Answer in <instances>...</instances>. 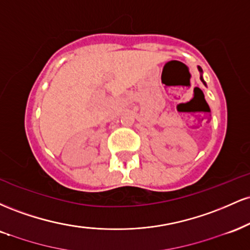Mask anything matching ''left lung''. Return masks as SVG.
<instances>
[{"label":"left lung","mask_w":250,"mask_h":250,"mask_svg":"<svg viewBox=\"0 0 250 250\" xmlns=\"http://www.w3.org/2000/svg\"><path fill=\"white\" fill-rule=\"evenodd\" d=\"M199 70L201 71V73H202V68H201V67H199ZM200 79H201V81H202V82H203V83H205V84H206V82H205V80H203V77H202V76H201V77H200Z\"/></svg>","instance_id":"left-lung-1"}]
</instances>
